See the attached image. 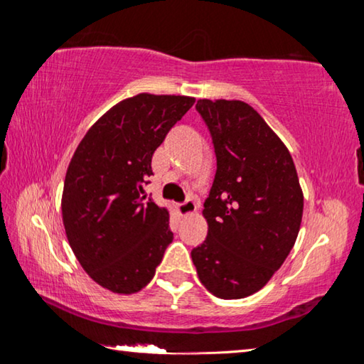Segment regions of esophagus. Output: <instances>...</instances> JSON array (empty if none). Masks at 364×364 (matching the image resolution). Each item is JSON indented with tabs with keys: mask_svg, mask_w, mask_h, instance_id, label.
<instances>
[{
	"mask_svg": "<svg viewBox=\"0 0 364 364\" xmlns=\"http://www.w3.org/2000/svg\"><path fill=\"white\" fill-rule=\"evenodd\" d=\"M197 210V204L194 199H186L183 204H178V212H180L183 217H188V215L194 213Z\"/></svg>",
	"mask_w": 364,
	"mask_h": 364,
	"instance_id": "1",
	"label": "esophagus"
}]
</instances>
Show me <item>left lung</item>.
Segmentation results:
<instances>
[{
	"instance_id": "obj_1",
	"label": "left lung",
	"mask_w": 364,
	"mask_h": 364,
	"mask_svg": "<svg viewBox=\"0 0 364 364\" xmlns=\"http://www.w3.org/2000/svg\"><path fill=\"white\" fill-rule=\"evenodd\" d=\"M217 173L204 202L207 239L191 252L202 284L242 299L267 284L292 250L304 213L297 170L284 143L242 101L199 100Z\"/></svg>"
}]
</instances>
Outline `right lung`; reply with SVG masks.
<instances>
[{
    "instance_id": "obj_1",
    "label": "right lung",
    "mask_w": 364,
    "mask_h": 364,
    "mask_svg": "<svg viewBox=\"0 0 364 364\" xmlns=\"http://www.w3.org/2000/svg\"><path fill=\"white\" fill-rule=\"evenodd\" d=\"M194 97L147 95L109 109L80 141L63 193V221L90 278L115 294L149 284L173 241L168 210L146 199L152 154Z\"/></svg>"
}]
</instances>
